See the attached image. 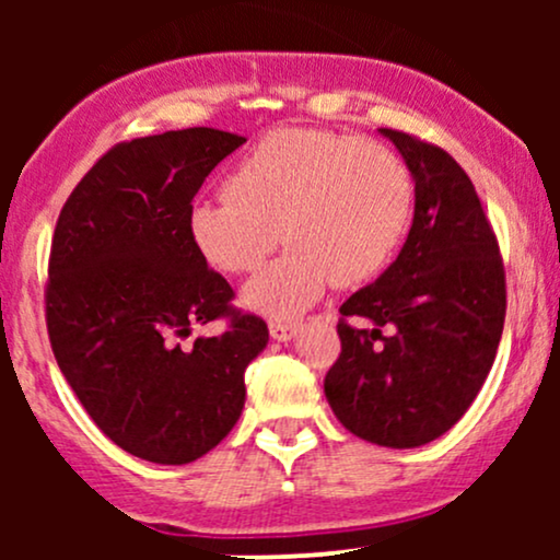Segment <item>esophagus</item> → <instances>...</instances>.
Instances as JSON below:
<instances>
[{"label":"esophagus","instance_id":"obj_1","mask_svg":"<svg viewBox=\"0 0 560 560\" xmlns=\"http://www.w3.org/2000/svg\"><path fill=\"white\" fill-rule=\"evenodd\" d=\"M268 329H271V337L273 339H279V342H289V339H292L294 334H298L300 324H281V320H273V324L268 326Z\"/></svg>","mask_w":560,"mask_h":560}]
</instances>
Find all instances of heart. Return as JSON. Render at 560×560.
Returning a JSON list of instances; mask_svg holds the SVG:
<instances>
[{"mask_svg": "<svg viewBox=\"0 0 560 560\" xmlns=\"http://www.w3.org/2000/svg\"><path fill=\"white\" fill-rule=\"evenodd\" d=\"M413 176L395 150L318 128H279L226 178V195L195 199L189 236L223 273L253 271L244 302L273 318L300 316L331 284L358 287L384 271L413 215Z\"/></svg>", "mask_w": 560, "mask_h": 560, "instance_id": "1", "label": "heart"}]
</instances>
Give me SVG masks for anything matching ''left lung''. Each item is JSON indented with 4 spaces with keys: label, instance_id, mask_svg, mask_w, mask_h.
Returning <instances> with one entry per match:
<instances>
[{
    "label": "left lung",
    "instance_id": "1",
    "mask_svg": "<svg viewBox=\"0 0 560 560\" xmlns=\"http://www.w3.org/2000/svg\"><path fill=\"white\" fill-rule=\"evenodd\" d=\"M378 131L413 173V226L387 271L339 307L342 352L324 392L345 429L402 450L445 434L479 395L503 334L505 268L466 171L442 147Z\"/></svg>",
    "mask_w": 560,
    "mask_h": 560
}]
</instances>
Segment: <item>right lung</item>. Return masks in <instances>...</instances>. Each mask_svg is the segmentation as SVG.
<instances>
[{
    "label": "right lung",
    "mask_w": 560,
    "mask_h": 560,
    "mask_svg": "<svg viewBox=\"0 0 560 560\" xmlns=\"http://www.w3.org/2000/svg\"><path fill=\"white\" fill-rule=\"evenodd\" d=\"M244 141L205 126L120 141L57 218L44 292L57 365L105 436L152 464H191L234 429L244 369L268 345L189 236L191 199ZM218 317L223 335L183 345Z\"/></svg>",
    "instance_id": "1"
}]
</instances>
